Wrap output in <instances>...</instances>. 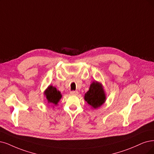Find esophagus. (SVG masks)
I'll return each mask as SVG.
<instances>
[{"label": "esophagus", "instance_id": "esophagus-1", "mask_svg": "<svg viewBox=\"0 0 154 154\" xmlns=\"http://www.w3.org/2000/svg\"><path fill=\"white\" fill-rule=\"evenodd\" d=\"M70 94L72 95H77L79 94V92L77 91H73L70 92Z\"/></svg>", "mask_w": 154, "mask_h": 154}]
</instances>
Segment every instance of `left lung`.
I'll use <instances>...</instances> for the list:
<instances>
[{"label":"left lung","instance_id":"8db88e82","mask_svg":"<svg viewBox=\"0 0 154 154\" xmlns=\"http://www.w3.org/2000/svg\"><path fill=\"white\" fill-rule=\"evenodd\" d=\"M106 94L101 83L93 81L90 85L88 91L84 94V100L92 109H96L105 103Z\"/></svg>","mask_w":154,"mask_h":154}]
</instances>
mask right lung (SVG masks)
<instances>
[{
    "mask_svg": "<svg viewBox=\"0 0 154 154\" xmlns=\"http://www.w3.org/2000/svg\"><path fill=\"white\" fill-rule=\"evenodd\" d=\"M44 94L46 98L48 103H51V105H58V102L62 98V95L60 91L51 85L49 86L44 91Z\"/></svg>",
    "mask_w": 154,
    "mask_h": 154,
    "instance_id": "right-lung-1",
    "label": "right lung"
}]
</instances>
